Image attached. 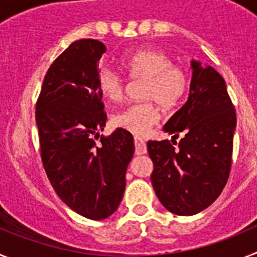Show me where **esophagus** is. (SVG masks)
<instances>
[{
	"label": "esophagus",
	"mask_w": 257,
	"mask_h": 257,
	"mask_svg": "<svg viewBox=\"0 0 257 257\" xmlns=\"http://www.w3.org/2000/svg\"><path fill=\"white\" fill-rule=\"evenodd\" d=\"M134 143H135V154L140 156V154L147 153V144H145V142L142 138L135 136L134 138Z\"/></svg>",
	"instance_id": "1"
}]
</instances>
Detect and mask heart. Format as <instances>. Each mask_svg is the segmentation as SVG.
I'll use <instances>...</instances> for the list:
<instances>
[{"label": "heart", "mask_w": 257, "mask_h": 257, "mask_svg": "<svg viewBox=\"0 0 257 257\" xmlns=\"http://www.w3.org/2000/svg\"><path fill=\"white\" fill-rule=\"evenodd\" d=\"M122 68L131 78H144L143 97L149 99L133 103L113 115V123L135 135H144L160 119V109L170 110L180 104L189 86L187 70L172 63L165 51L154 47H143L130 52L122 60ZM97 88L104 97L121 100L124 79L117 72L103 68L97 73Z\"/></svg>", "instance_id": "b5f03b06"}]
</instances>
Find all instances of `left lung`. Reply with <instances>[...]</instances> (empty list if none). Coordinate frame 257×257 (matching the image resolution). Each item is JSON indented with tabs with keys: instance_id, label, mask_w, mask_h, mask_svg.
I'll use <instances>...</instances> for the list:
<instances>
[{
	"instance_id": "8db88e82",
	"label": "left lung",
	"mask_w": 257,
	"mask_h": 257,
	"mask_svg": "<svg viewBox=\"0 0 257 257\" xmlns=\"http://www.w3.org/2000/svg\"><path fill=\"white\" fill-rule=\"evenodd\" d=\"M187 103L163 130L180 142L149 140L152 184L170 212L189 216L207 208L228 181L237 115L225 81L210 65L192 61Z\"/></svg>"
}]
</instances>
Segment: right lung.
I'll return each mask as SVG.
<instances>
[{"label":"right lung","mask_w":257,"mask_h":257,"mask_svg":"<svg viewBox=\"0 0 257 257\" xmlns=\"http://www.w3.org/2000/svg\"><path fill=\"white\" fill-rule=\"evenodd\" d=\"M105 51L100 41H74L50 65L36 103L47 178L68 207L91 220L106 219L119 206L135 149L133 135L123 128L99 135L106 113L97 63Z\"/></svg>","instance_id":"add662e5"}]
</instances>
